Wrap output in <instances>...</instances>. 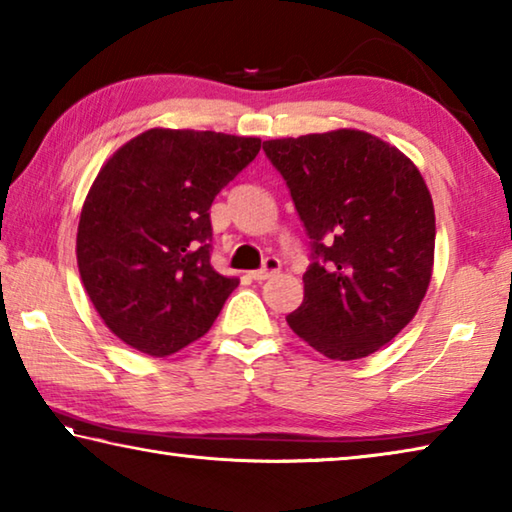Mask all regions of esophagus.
I'll use <instances>...</instances> for the list:
<instances>
[{
	"mask_svg": "<svg viewBox=\"0 0 512 512\" xmlns=\"http://www.w3.org/2000/svg\"><path fill=\"white\" fill-rule=\"evenodd\" d=\"M275 273H280V262H277L275 257H268L264 266L250 273V277H253V280H257V282H264V280H268V277H273Z\"/></svg>",
	"mask_w": 512,
	"mask_h": 512,
	"instance_id": "obj_1",
	"label": "esophagus"
}]
</instances>
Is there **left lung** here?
Wrapping results in <instances>:
<instances>
[{"label": "left lung", "instance_id": "left-lung-1", "mask_svg": "<svg viewBox=\"0 0 512 512\" xmlns=\"http://www.w3.org/2000/svg\"><path fill=\"white\" fill-rule=\"evenodd\" d=\"M311 239L289 327L327 359L368 357L411 323L433 271L436 214L406 155L354 128L264 142Z\"/></svg>", "mask_w": 512, "mask_h": 512}]
</instances>
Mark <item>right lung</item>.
<instances>
[{"label": "right lung", "mask_w": 512, "mask_h": 512, "mask_svg": "<svg viewBox=\"0 0 512 512\" xmlns=\"http://www.w3.org/2000/svg\"><path fill=\"white\" fill-rule=\"evenodd\" d=\"M259 146V137L151 128L103 164L81 210L76 262L117 339L169 357L207 334L239 284L210 264V207Z\"/></svg>", "instance_id": "right-lung-1"}]
</instances>
